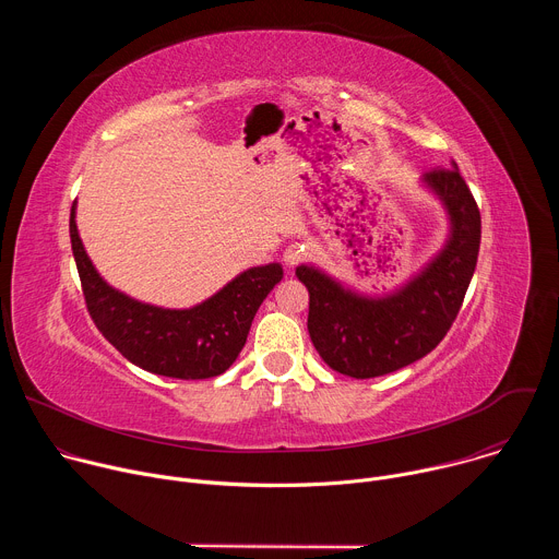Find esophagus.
I'll return each instance as SVG.
<instances>
[{
	"instance_id": "1",
	"label": "esophagus",
	"mask_w": 559,
	"mask_h": 559,
	"mask_svg": "<svg viewBox=\"0 0 559 559\" xmlns=\"http://www.w3.org/2000/svg\"><path fill=\"white\" fill-rule=\"evenodd\" d=\"M302 246H289L287 250H285V254H283V261H285V265H289V267H294V265H298V261L302 259Z\"/></svg>"
}]
</instances>
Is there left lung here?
<instances>
[{
	"instance_id": "1",
	"label": "left lung",
	"mask_w": 559,
	"mask_h": 559,
	"mask_svg": "<svg viewBox=\"0 0 559 559\" xmlns=\"http://www.w3.org/2000/svg\"><path fill=\"white\" fill-rule=\"evenodd\" d=\"M423 181L442 201L451 231L442 252L401 289L371 298L311 265L296 267L309 292L311 343L343 376L376 378L420 360L440 345L462 307L480 252V210L455 164Z\"/></svg>"
}]
</instances>
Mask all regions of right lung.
I'll return each mask as SVG.
<instances>
[{"label":"right lung","instance_id":"right-lung-1","mask_svg":"<svg viewBox=\"0 0 559 559\" xmlns=\"http://www.w3.org/2000/svg\"><path fill=\"white\" fill-rule=\"evenodd\" d=\"M70 243L88 313L104 338L132 365L166 378L221 376L241 354L254 316L283 278L278 263L250 267L190 309L139 302L110 287L88 259L70 210Z\"/></svg>","mask_w":559,"mask_h":559}]
</instances>
